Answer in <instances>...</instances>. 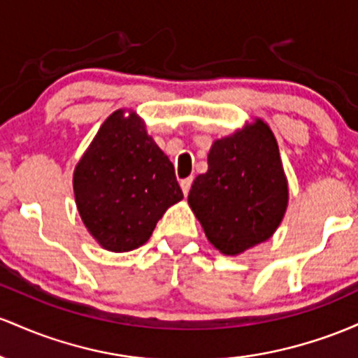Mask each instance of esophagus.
<instances>
[{"instance_id": "34e87169", "label": "esophagus", "mask_w": 358, "mask_h": 358, "mask_svg": "<svg viewBox=\"0 0 358 358\" xmlns=\"http://www.w3.org/2000/svg\"><path fill=\"white\" fill-rule=\"evenodd\" d=\"M191 184H192V178H187V179H182L180 180V189H182L184 196H187V192L191 189Z\"/></svg>"}]
</instances>
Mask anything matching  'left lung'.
<instances>
[{"label": "left lung", "instance_id": "left-lung-1", "mask_svg": "<svg viewBox=\"0 0 358 358\" xmlns=\"http://www.w3.org/2000/svg\"><path fill=\"white\" fill-rule=\"evenodd\" d=\"M287 199L275 136L260 118L213 142L208 171L194 179L187 196L208 240L224 255H238L271 238Z\"/></svg>", "mask_w": 358, "mask_h": 358}]
</instances>
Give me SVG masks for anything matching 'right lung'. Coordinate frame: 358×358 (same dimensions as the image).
<instances>
[{
	"label": "right lung",
	"mask_w": 358,
	"mask_h": 358,
	"mask_svg": "<svg viewBox=\"0 0 358 358\" xmlns=\"http://www.w3.org/2000/svg\"><path fill=\"white\" fill-rule=\"evenodd\" d=\"M72 184L83 223L110 252L142 247L167 208L184 198L174 166L131 110L104 120Z\"/></svg>",
	"instance_id": "obj_1"
}]
</instances>
